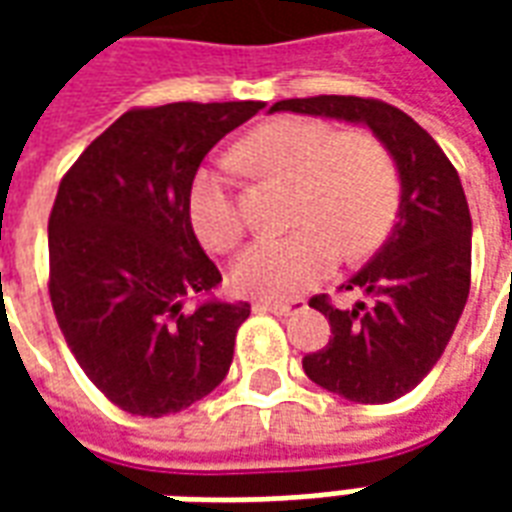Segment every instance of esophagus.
<instances>
[{"mask_svg": "<svg viewBox=\"0 0 512 512\" xmlns=\"http://www.w3.org/2000/svg\"><path fill=\"white\" fill-rule=\"evenodd\" d=\"M304 304L299 301H255V312H274V315H290L299 312Z\"/></svg>", "mask_w": 512, "mask_h": 512, "instance_id": "obj_1", "label": "esophagus"}]
</instances>
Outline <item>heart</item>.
<instances>
[{
	"mask_svg": "<svg viewBox=\"0 0 512 512\" xmlns=\"http://www.w3.org/2000/svg\"><path fill=\"white\" fill-rule=\"evenodd\" d=\"M238 158L274 178L296 183L288 235L257 238L235 257L230 282L255 299H293L332 274L340 249L359 260L384 244L397 216L400 180L392 153L367 131H334L323 120L282 117L255 128ZM189 219L213 252L233 249L244 216L230 183L216 169L191 180Z\"/></svg>",
	"mask_w": 512,
	"mask_h": 512,
	"instance_id": "obj_1",
	"label": "heart"
}]
</instances>
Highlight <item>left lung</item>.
Listing matches in <instances>:
<instances>
[{
  "label": "left lung",
  "instance_id": "obj_1",
  "mask_svg": "<svg viewBox=\"0 0 512 512\" xmlns=\"http://www.w3.org/2000/svg\"><path fill=\"white\" fill-rule=\"evenodd\" d=\"M271 112H299L365 123L400 172L397 224L378 255L345 290L370 299L337 310L329 296L310 307L332 323V340L301 359L323 389L354 403H392L428 376L450 343L472 285V216L458 169L436 139L397 106L356 95L277 101Z\"/></svg>",
  "mask_w": 512,
  "mask_h": 512
}]
</instances>
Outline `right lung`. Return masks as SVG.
Segmentation results:
<instances>
[{
  "label": "right lung",
  "mask_w": 512,
  "mask_h": 512,
  "mask_svg": "<svg viewBox=\"0 0 512 512\" xmlns=\"http://www.w3.org/2000/svg\"><path fill=\"white\" fill-rule=\"evenodd\" d=\"M263 106H136L60 180L49 216L51 307L79 367L128 414H178L233 365L252 307H183L222 282L191 227L189 189L208 150Z\"/></svg>",
  "instance_id": "1"
}]
</instances>
